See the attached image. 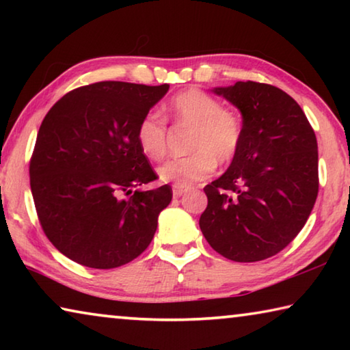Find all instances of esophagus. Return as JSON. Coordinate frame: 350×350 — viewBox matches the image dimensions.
Wrapping results in <instances>:
<instances>
[{
    "label": "esophagus",
    "instance_id": "34e87169",
    "mask_svg": "<svg viewBox=\"0 0 350 350\" xmlns=\"http://www.w3.org/2000/svg\"><path fill=\"white\" fill-rule=\"evenodd\" d=\"M185 191H187V188L174 187V188H173V196H174V198H180V196H182V194H183V193H185Z\"/></svg>",
    "mask_w": 350,
    "mask_h": 350
}]
</instances>
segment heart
<instances>
[{
  "instance_id": "heart-1",
  "label": "heart",
  "mask_w": 350,
  "mask_h": 350,
  "mask_svg": "<svg viewBox=\"0 0 350 350\" xmlns=\"http://www.w3.org/2000/svg\"><path fill=\"white\" fill-rule=\"evenodd\" d=\"M167 114L177 125L191 128L185 157L170 159L157 170L163 182L187 188L204 180L216 168V163L227 165L238 154L244 126L239 116L224 109L215 97L196 88L182 91L171 98ZM142 152L159 161L167 152V123L156 111L142 117L135 131Z\"/></svg>"
}]
</instances>
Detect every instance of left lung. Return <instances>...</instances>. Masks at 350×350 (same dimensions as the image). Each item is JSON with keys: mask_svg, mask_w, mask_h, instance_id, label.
<instances>
[{"mask_svg": "<svg viewBox=\"0 0 350 350\" xmlns=\"http://www.w3.org/2000/svg\"><path fill=\"white\" fill-rule=\"evenodd\" d=\"M242 114L244 137L228 170L204 188L199 227L224 258L256 262L304 227L318 196V145L301 106L280 88L238 81L215 88Z\"/></svg>", "mask_w": 350, "mask_h": 350, "instance_id": "8db88e82", "label": "left lung"}]
</instances>
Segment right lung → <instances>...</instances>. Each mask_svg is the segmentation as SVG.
I'll return each mask as SVG.
<instances>
[{
    "instance_id": "1",
    "label": "right lung",
    "mask_w": 350,
    "mask_h": 350,
    "mask_svg": "<svg viewBox=\"0 0 350 350\" xmlns=\"http://www.w3.org/2000/svg\"><path fill=\"white\" fill-rule=\"evenodd\" d=\"M170 85L98 81L68 92L47 112L31 159L41 228L58 252L91 269H116L146 250L173 198L135 137Z\"/></svg>"
}]
</instances>
